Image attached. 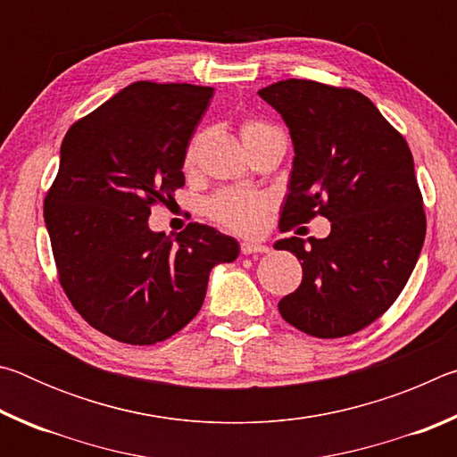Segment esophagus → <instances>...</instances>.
Returning a JSON list of instances; mask_svg holds the SVG:
<instances>
[{
	"label": "esophagus",
	"instance_id": "34e87169",
	"mask_svg": "<svg viewBox=\"0 0 457 457\" xmlns=\"http://www.w3.org/2000/svg\"><path fill=\"white\" fill-rule=\"evenodd\" d=\"M266 252H270V247L264 244L242 242V253H245V256H250V253H266Z\"/></svg>",
	"mask_w": 457,
	"mask_h": 457
}]
</instances>
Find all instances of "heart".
<instances>
[{
  "label": "heart",
  "mask_w": 457,
  "mask_h": 457,
  "mask_svg": "<svg viewBox=\"0 0 457 457\" xmlns=\"http://www.w3.org/2000/svg\"><path fill=\"white\" fill-rule=\"evenodd\" d=\"M272 130L276 129L262 120H245L244 125L239 127V135H242V141L247 146L262 135L272 133ZM197 146L199 141L195 138V141H191L187 153H185V167H191L195 163ZM266 212V199L260 195H247V193L228 191L221 193V195L215 197L210 204L212 218L215 221H220L221 226L237 231V234H252V231H256L262 226V221H264Z\"/></svg>",
  "instance_id": "b5f03b06"
}]
</instances>
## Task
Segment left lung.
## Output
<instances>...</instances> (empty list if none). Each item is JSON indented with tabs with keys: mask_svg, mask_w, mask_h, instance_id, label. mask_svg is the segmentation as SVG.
<instances>
[{
	"mask_svg": "<svg viewBox=\"0 0 457 457\" xmlns=\"http://www.w3.org/2000/svg\"><path fill=\"white\" fill-rule=\"evenodd\" d=\"M258 95L294 145L282 231L314 215L330 221V234L311 244L276 242L303 264V284L278 311L306 335H353L395 303L421 253L425 213L411 151L357 90L290 79Z\"/></svg>",
	"mask_w": 457,
	"mask_h": 457,
	"instance_id": "left-lung-1",
	"label": "left lung"
}]
</instances>
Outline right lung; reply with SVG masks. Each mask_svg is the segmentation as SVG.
Masks as SVG:
<instances>
[{
	"mask_svg": "<svg viewBox=\"0 0 457 457\" xmlns=\"http://www.w3.org/2000/svg\"><path fill=\"white\" fill-rule=\"evenodd\" d=\"M212 87L135 82L68 129L44 201L60 284L90 327L129 345L179 332L204 304L213 266L239 244L204 223L175 239L151 205L185 185L189 138Z\"/></svg>",
	"mask_w": 457,
	"mask_h": 457,
	"instance_id": "add662e5",
	"label": "right lung"
}]
</instances>
